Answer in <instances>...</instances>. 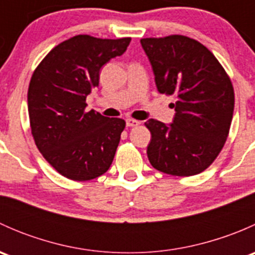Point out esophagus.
I'll return each instance as SVG.
<instances>
[{
  "label": "esophagus",
  "instance_id": "1",
  "mask_svg": "<svg viewBox=\"0 0 255 255\" xmlns=\"http://www.w3.org/2000/svg\"><path fill=\"white\" fill-rule=\"evenodd\" d=\"M126 125H127V127H135V126L139 125V121L133 120V118H127L126 120Z\"/></svg>",
  "mask_w": 255,
  "mask_h": 255
}]
</instances>
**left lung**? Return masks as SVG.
Segmentation results:
<instances>
[{
  "label": "left lung",
  "mask_w": 255,
  "mask_h": 255,
  "mask_svg": "<svg viewBox=\"0 0 255 255\" xmlns=\"http://www.w3.org/2000/svg\"><path fill=\"white\" fill-rule=\"evenodd\" d=\"M160 94L176 97L170 126L149 120L146 148L153 168L174 176L202 173L222 150L235 110V90L223 66L197 40L180 34L143 38Z\"/></svg>",
  "instance_id": "left-lung-1"
}]
</instances>
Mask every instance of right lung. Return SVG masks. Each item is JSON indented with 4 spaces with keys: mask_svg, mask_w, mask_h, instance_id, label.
Listing matches in <instances>:
<instances>
[{
    "mask_svg": "<svg viewBox=\"0 0 255 255\" xmlns=\"http://www.w3.org/2000/svg\"><path fill=\"white\" fill-rule=\"evenodd\" d=\"M129 42L75 35L51 49L33 73L28 87L32 135L45 160L68 179L87 181L111 166L126 122L86 112V96L99 86L100 69L122 55Z\"/></svg>",
    "mask_w": 255,
    "mask_h": 255,
    "instance_id": "add662e5",
    "label": "right lung"
}]
</instances>
